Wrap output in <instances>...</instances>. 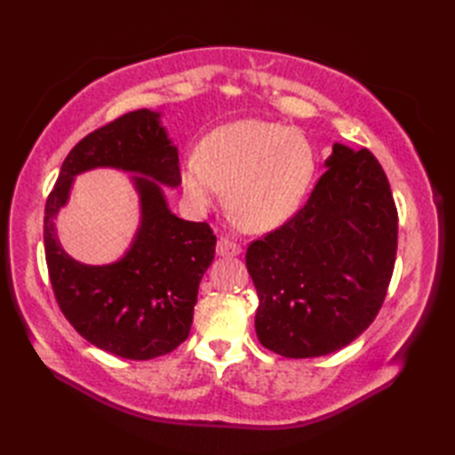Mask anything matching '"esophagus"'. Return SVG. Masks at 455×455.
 Wrapping results in <instances>:
<instances>
[{"instance_id": "1", "label": "esophagus", "mask_w": 455, "mask_h": 455, "mask_svg": "<svg viewBox=\"0 0 455 455\" xmlns=\"http://www.w3.org/2000/svg\"><path fill=\"white\" fill-rule=\"evenodd\" d=\"M240 252H243L240 244L233 243V240H228L225 236L219 238V243H217V254L219 256H238Z\"/></svg>"}]
</instances>
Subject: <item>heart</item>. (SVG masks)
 Segmentation results:
<instances>
[{"mask_svg": "<svg viewBox=\"0 0 455 455\" xmlns=\"http://www.w3.org/2000/svg\"><path fill=\"white\" fill-rule=\"evenodd\" d=\"M315 158L301 132L266 121H236L207 134L199 158L183 164L181 186L191 205H215L220 188L240 227L272 230L293 215L313 180Z\"/></svg>", "mask_w": 455, "mask_h": 455, "instance_id": "b5f03b06", "label": "heart"}]
</instances>
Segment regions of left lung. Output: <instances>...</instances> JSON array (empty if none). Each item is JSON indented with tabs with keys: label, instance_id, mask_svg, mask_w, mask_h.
<instances>
[{
	"label": "left lung",
	"instance_id": "obj_1",
	"mask_svg": "<svg viewBox=\"0 0 455 455\" xmlns=\"http://www.w3.org/2000/svg\"><path fill=\"white\" fill-rule=\"evenodd\" d=\"M311 197L248 246L256 334L285 357L332 354L370 326L397 256V207L373 154L334 144Z\"/></svg>",
	"mask_w": 455,
	"mask_h": 455
}]
</instances>
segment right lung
Segmentation results:
<instances>
[{"label":"right lung","mask_w":455,"mask_h":455,"mask_svg":"<svg viewBox=\"0 0 455 455\" xmlns=\"http://www.w3.org/2000/svg\"><path fill=\"white\" fill-rule=\"evenodd\" d=\"M93 167L143 176L133 179L141 196L138 236L128 254L108 267L76 263L63 252L53 228L73 178ZM160 183H181L178 148L160 124V113L139 109L76 144L44 207V254L58 307L85 340L127 360H152L186 340L199 282L215 258L217 236L211 227L173 215Z\"/></svg>","instance_id":"obj_1"}]
</instances>
